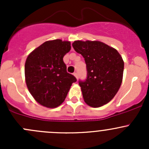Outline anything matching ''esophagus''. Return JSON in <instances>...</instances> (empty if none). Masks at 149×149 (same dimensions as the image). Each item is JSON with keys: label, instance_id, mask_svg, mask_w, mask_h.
<instances>
[{"label": "esophagus", "instance_id": "obj_1", "mask_svg": "<svg viewBox=\"0 0 149 149\" xmlns=\"http://www.w3.org/2000/svg\"><path fill=\"white\" fill-rule=\"evenodd\" d=\"M73 75H74V76H75V77H76V79H78V77H79V76H78V73H76H76H73Z\"/></svg>", "mask_w": 149, "mask_h": 149}]
</instances>
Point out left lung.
Returning <instances> with one entry per match:
<instances>
[{
    "mask_svg": "<svg viewBox=\"0 0 149 149\" xmlns=\"http://www.w3.org/2000/svg\"><path fill=\"white\" fill-rule=\"evenodd\" d=\"M76 52L84 57L87 76L79 81L85 102L100 107L113 99L123 81L124 62L114 48L99 41H75Z\"/></svg>",
    "mask_w": 149,
    "mask_h": 149,
    "instance_id": "8db88e82",
    "label": "left lung"
}]
</instances>
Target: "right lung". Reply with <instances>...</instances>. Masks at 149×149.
Masks as SVG:
<instances>
[{
	"mask_svg": "<svg viewBox=\"0 0 149 149\" xmlns=\"http://www.w3.org/2000/svg\"><path fill=\"white\" fill-rule=\"evenodd\" d=\"M70 49V42L47 41L29 55L25 63L27 88L34 100L42 106L55 108L66 98L76 79L68 73L63 57Z\"/></svg>",
	"mask_w": 149,
	"mask_h": 149,
	"instance_id": "1",
	"label": "right lung"
}]
</instances>
